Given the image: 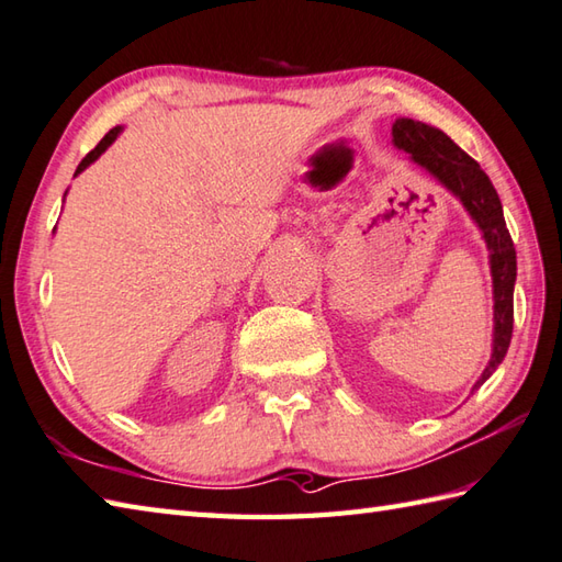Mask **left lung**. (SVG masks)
Segmentation results:
<instances>
[{
  "label": "left lung",
  "mask_w": 562,
  "mask_h": 562,
  "mask_svg": "<svg viewBox=\"0 0 562 562\" xmlns=\"http://www.w3.org/2000/svg\"><path fill=\"white\" fill-rule=\"evenodd\" d=\"M394 146L406 150L416 165L448 187L482 231V238L490 248L492 288H494V340L490 366L482 372L475 390L499 368L512 344L514 328V282H516V250L504 222L499 194L494 184L472 160L468 153L456 146L441 128H434L414 119H397L392 124Z\"/></svg>",
  "instance_id": "8db88e82"
}]
</instances>
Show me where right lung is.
<instances>
[{
    "label": "right lung",
    "instance_id": "obj_1",
    "mask_svg": "<svg viewBox=\"0 0 562 562\" xmlns=\"http://www.w3.org/2000/svg\"><path fill=\"white\" fill-rule=\"evenodd\" d=\"M121 134V126H114L112 131H109V134L102 138V140H99L97 143V146L90 150V153H87V156L82 158V162L80 165H77V170H75V175H80L85 168H87V165H90V162H94L99 156H102V153L109 148V146H112V143L116 140V136Z\"/></svg>",
    "mask_w": 562,
    "mask_h": 562
}]
</instances>
